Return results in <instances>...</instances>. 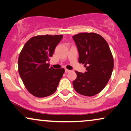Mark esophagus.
Returning <instances> with one entry per match:
<instances>
[{"mask_svg": "<svg viewBox=\"0 0 131 131\" xmlns=\"http://www.w3.org/2000/svg\"><path fill=\"white\" fill-rule=\"evenodd\" d=\"M64 71H65V72L66 73H68V72H71V70H69V69H65V70H64Z\"/></svg>", "mask_w": 131, "mask_h": 131, "instance_id": "34e87169", "label": "esophagus"}]
</instances>
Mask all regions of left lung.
Listing matches in <instances>:
<instances>
[{
  "label": "left lung",
  "instance_id": "8db88e82",
  "mask_svg": "<svg viewBox=\"0 0 131 131\" xmlns=\"http://www.w3.org/2000/svg\"><path fill=\"white\" fill-rule=\"evenodd\" d=\"M72 38L79 51V62L85 64L86 70L85 73L75 71L74 88L81 95L94 96L105 88L111 77L114 68L112 52L105 39L96 33H79Z\"/></svg>",
  "mask_w": 131,
  "mask_h": 131
}]
</instances>
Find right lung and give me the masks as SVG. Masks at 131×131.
Here are the masks:
<instances>
[{
  "label": "right lung",
  "mask_w": 131,
  "mask_h": 131,
  "mask_svg": "<svg viewBox=\"0 0 131 131\" xmlns=\"http://www.w3.org/2000/svg\"><path fill=\"white\" fill-rule=\"evenodd\" d=\"M62 37L63 35L31 37L19 54V75L26 89L36 97L42 98L54 94L64 74V68L55 69L48 63Z\"/></svg>",
  "instance_id": "1"
}]
</instances>
